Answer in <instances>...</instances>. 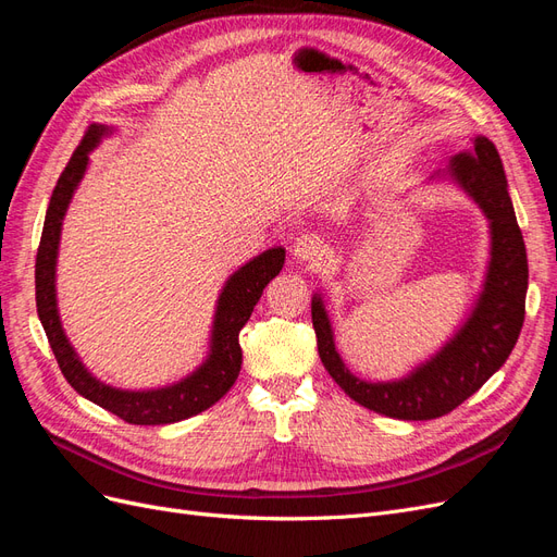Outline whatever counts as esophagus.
Here are the masks:
<instances>
[{"label": "esophagus", "mask_w": 557, "mask_h": 557, "mask_svg": "<svg viewBox=\"0 0 557 557\" xmlns=\"http://www.w3.org/2000/svg\"><path fill=\"white\" fill-rule=\"evenodd\" d=\"M293 256L305 264H318L325 258V244L315 234H301L293 244Z\"/></svg>", "instance_id": "1"}]
</instances>
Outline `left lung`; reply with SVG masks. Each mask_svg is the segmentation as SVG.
<instances>
[{
  "mask_svg": "<svg viewBox=\"0 0 557 557\" xmlns=\"http://www.w3.org/2000/svg\"><path fill=\"white\" fill-rule=\"evenodd\" d=\"M448 172L491 221L493 258L474 313L430 362L393 383L352 376L334 348L323 301H311L318 356L330 376L362 407L399 420H432L460 407L507 362L525 320L528 252L495 144L476 137L474 146L450 160Z\"/></svg>",
  "mask_w": 557,
  "mask_h": 557,
  "instance_id": "obj_1",
  "label": "left lung"
}]
</instances>
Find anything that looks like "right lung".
<instances>
[{
    "instance_id": "obj_1",
    "label": "right lung",
    "mask_w": 557,
    "mask_h": 557,
    "mask_svg": "<svg viewBox=\"0 0 557 557\" xmlns=\"http://www.w3.org/2000/svg\"><path fill=\"white\" fill-rule=\"evenodd\" d=\"M104 132L107 127L102 125L88 127V132L83 134L81 144L76 146L74 156L62 170L53 197H50L41 242L37 250V264H35L37 311L62 374L78 395L99 404V407L115 413L129 425L176 423V420H185L209 409L211 404L221 399L234 385V381H237L239 369H242L239 332L248 323L252 309H256L258 299L262 297L264 285L281 272L285 250L283 248L264 250L262 256L252 258L227 281V285L221 293V299H218L211 356L193 376L183 379L176 385L160 387V391H148V393L115 391L111 385L99 383L88 374V369L81 364L74 348L70 346V342H66V336L62 332L58 305H55V260H58V244H60V227H62L64 211L70 207V199L76 190L78 181L83 178V172H86L88 153L97 146V141L102 139Z\"/></svg>"
}]
</instances>
